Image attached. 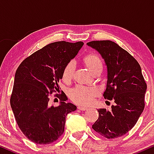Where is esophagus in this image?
Returning <instances> with one entry per match:
<instances>
[{"instance_id": "34e87169", "label": "esophagus", "mask_w": 154, "mask_h": 154, "mask_svg": "<svg viewBox=\"0 0 154 154\" xmlns=\"http://www.w3.org/2000/svg\"><path fill=\"white\" fill-rule=\"evenodd\" d=\"M77 109H79V110H81V111H85V110H88V108L85 107V106H79L77 107Z\"/></svg>"}]
</instances>
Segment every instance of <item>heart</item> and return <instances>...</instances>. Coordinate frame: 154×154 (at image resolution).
<instances>
[{
    "instance_id": "obj_1",
    "label": "heart",
    "mask_w": 154,
    "mask_h": 154,
    "mask_svg": "<svg viewBox=\"0 0 154 154\" xmlns=\"http://www.w3.org/2000/svg\"><path fill=\"white\" fill-rule=\"evenodd\" d=\"M85 62L89 69L93 72L103 68V63L98 55L90 54L85 57ZM75 70V63L74 61H70L66 63L63 70L62 77L64 80H69L74 75ZM99 91L95 87L78 85L74 88L70 92V97L74 102L77 103L88 105L93 101L94 98L98 95Z\"/></svg>"
}]
</instances>
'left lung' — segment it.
I'll use <instances>...</instances> for the list:
<instances>
[{"label":"left lung","mask_w":154,"mask_h":154,"mask_svg":"<svg viewBox=\"0 0 154 154\" xmlns=\"http://www.w3.org/2000/svg\"><path fill=\"white\" fill-rule=\"evenodd\" d=\"M87 44L104 59L108 80L103 96L115 103L110 111L98 109V119L92 128L108 139L119 137L135 126L142 114L147 85L137 60L119 45L111 40Z\"/></svg>","instance_id":"left-lung-1"}]
</instances>
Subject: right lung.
<instances>
[{
	"label": "right lung",
	"mask_w": 154,
	"mask_h": 154,
	"mask_svg": "<svg viewBox=\"0 0 154 154\" xmlns=\"http://www.w3.org/2000/svg\"><path fill=\"white\" fill-rule=\"evenodd\" d=\"M83 42L58 41L33 53L20 63L15 74L10 103L19 129L29 140L50 144L64 132L66 116L77 109L66 103L64 93L56 94L61 104L51 106L50 95L59 92L64 66L77 54Z\"/></svg>",
	"instance_id": "add662e5"
}]
</instances>
